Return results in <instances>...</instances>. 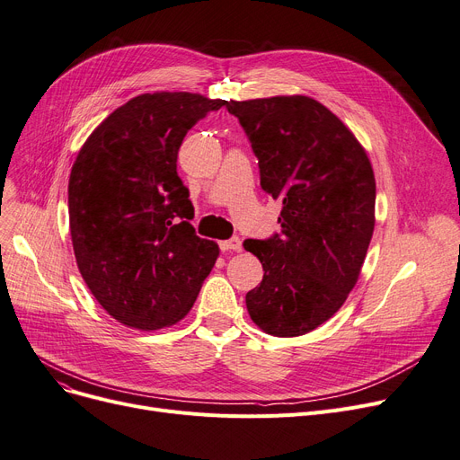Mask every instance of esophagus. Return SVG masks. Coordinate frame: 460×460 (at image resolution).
<instances>
[{"label":"esophagus","mask_w":460,"mask_h":460,"mask_svg":"<svg viewBox=\"0 0 460 460\" xmlns=\"http://www.w3.org/2000/svg\"><path fill=\"white\" fill-rule=\"evenodd\" d=\"M219 248H222L224 252H243V241L238 236H234V238H231V241H224V243H219Z\"/></svg>","instance_id":"obj_1"}]
</instances>
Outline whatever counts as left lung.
Wrapping results in <instances>:
<instances>
[{"label": "left lung", "mask_w": 460, "mask_h": 460, "mask_svg": "<svg viewBox=\"0 0 460 460\" xmlns=\"http://www.w3.org/2000/svg\"><path fill=\"white\" fill-rule=\"evenodd\" d=\"M259 159L261 188L282 201V234L244 241L263 265L246 295L267 334L303 336L342 308L361 274L376 224V181L351 129L308 95L226 103Z\"/></svg>", "instance_id": "8db88e82"}]
</instances>
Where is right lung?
<instances>
[{
  "label": "right lung",
  "mask_w": 460,
  "mask_h": 460,
  "mask_svg": "<svg viewBox=\"0 0 460 460\" xmlns=\"http://www.w3.org/2000/svg\"><path fill=\"white\" fill-rule=\"evenodd\" d=\"M224 105L191 92L141 93L78 150L69 176L76 267L95 301L126 327L181 322L219 255L188 222L193 207L176 157L188 129Z\"/></svg>",
  "instance_id": "obj_1"
}]
</instances>
